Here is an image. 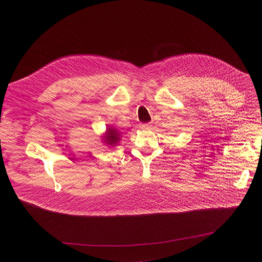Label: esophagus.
Masks as SVG:
<instances>
[{"instance_id":"34e87169","label":"esophagus","mask_w":262,"mask_h":262,"mask_svg":"<svg viewBox=\"0 0 262 262\" xmlns=\"http://www.w3.org/2000/svg\"><path fill=\"white\" fill-rule=\"evenodd\" d=\"M150 126L148 125V124H141V125H140V128L141 129H148Z\"/></svg>"}]
</instances>
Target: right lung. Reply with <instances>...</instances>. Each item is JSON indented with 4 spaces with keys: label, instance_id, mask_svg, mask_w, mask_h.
<instances>
[{
    "label": "right lung",
    "instance_id": "1",
    "mask_svg": "<svg viewBox=\"0 0 262 262\" xmlns=\"http://www.w3.org/2000/svg\"><path fill=\"white\" fill-rule=\"evenodd\" d=\"M103 142H105L107 145L115 146L120 141V133L117 130V128L108 126L106 129V134L103 137Z\"/></svg>",
    "mask_w": 262,
    "mask_h": 262
}]
</instances>
